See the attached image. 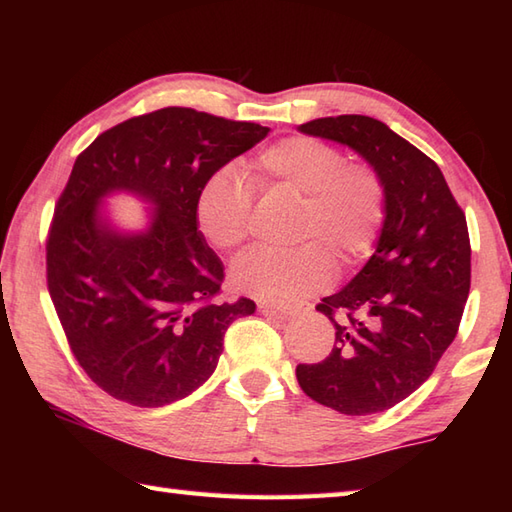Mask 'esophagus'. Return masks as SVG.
Returning <instances> with one entry per match:
<instances>
[{"label": "esophagus", "mask_w": 512, "mask_h": 512, "mask_svg": "<svg viewBox=\"0 0 512 512\" xmlns=\"http://www.w3.org/2000/svg\"><path fill=\"white\" fill-rule=\"evenodd\" d=\"M259 312L273 314V317H295L297 310L288 306H268V303H259Z\"/></svg>", "instance_id": "esophagus-1"}]
</instances>
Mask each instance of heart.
Segmentation results:
<instances>
[{
  "instance_id": "1",
  "label": "heart",
  "mask_w": 512,
  "mask_h": 512,
  "mask_svg": "<svg viewBox=\"0 0 512 512\" xmlns=\"http://www.w3.org/2000/svg\"><path fill=\"white\" fill-rule=\"evenodd\" d=\"M255 184L264 191L299 195L297 239L288 253L250 248L231 268L235 290L273 303H295L328 286L332 257L343 268L361 266L374 253L387 220V184L365 162L312 136L277 140L257 158ZM253 193L231 169H217L195 198V224L215 250L237 248L248 235Z\"/></svg>"
}]
</instances>
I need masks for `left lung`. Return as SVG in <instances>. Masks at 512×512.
Listing matches in <instances>:
<instances>
[{"label": "left lung", "mask_w": 512, "mask_h": 512, "mask_svg": "<svg viewBox=\"0 0 512 512\" xmlns=\"http://www.w3.org/2000/svg\"><path fill=\"white\" fill-rule=\"evenodd\" d=\"M299 129L352 147L387 184L376 253L317 306L334 325L332 352L297 365L312 400L367 416L413 394L458 334L471 290L469 228L440 167L385 123L343 114Z\"/></svg>", "instance_id": "8db88e82"}]
</instances>
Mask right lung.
I'll return each mask as SVG.
<instances>
[{"label": "right lung", "instance_id": "1", "mask_svg": "<svg viewBox=\"0 0 512 512\" xmlns=\"http://www.w3.org/2000/svg\"><path fill=\"white\" fill-rule=\"evenodd\" d=\"M268 127L165 107L107 129L76 158L46 239V279L70 350L96 385L136 407L189 396L220 361L224 334L255 301H220L224 266L195 224L202 182ZM112 190L155 204L145 234L95 211Z\"/></svg>", "mask_w": 512, "mask_h": 512}]
</instances>
